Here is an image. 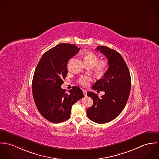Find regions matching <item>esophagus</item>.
I'll list each match as a JSON object with an SVG mask.
<instances>
[{
    "mask_svg": "<svg viewBox=\"0 0 159 159\" xmlns=\"http://www.w3.org/2000/svg\"><path fill=\"white\" fill-rule=\"evenodd\" d=\"M83 93H84V96H87V91L86 90H83Z\"/></svg>",
    "mask_w": 159,
    "mask_h": 159,
    "instance_id": "34e87169",
    "label": "esophagus"
}]
</instances>
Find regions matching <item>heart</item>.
<instances>
[{"mask_svg": "<svg viewBox=\"0 0 159 159\" xmlns=\"http://www.w3.org/2000/svg\"><path fill=\"white\" fill-rule=\"evenodd\" d=\"M84 60L86 65L94 66V72L98 76L103 75L108 68V62L105 60H101L98 61V56L92 52H87L84 54ZM91 80V78L88 75L82 76L79 78L78 82L82 87H87L88 82Z\"/></svg>", "mask_w": 159, "mask_h": 159, "instance_id": "heart-1", "label": "heart"}]
</instances>
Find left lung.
I'll return each mask as SVG.
<instances>
[{
  "label": "left lung",
  "mask_w": 159,
  "mask_h": 159,
  "mask_svg": "<svg viewBox=\"0 0 159 159\" xmlns=\"http://www.w3.org/2000/svg\"><path fill=\"white\" fill-rule=\"evenodd\" d=\"M108 59V68L94 84L93 89L103 91L101 98L93 92L87 96L93 100V104L87 110L89 120L96 123L104 124L115 119L123 111L127 102L131 87L129 70L122 56L115 50L106 46L96 48ZM98 90V91H99Z\"/></svg>",
  "instance_id": "obj_1"
}]
</instances>
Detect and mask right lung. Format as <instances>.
Listing matches in <instances>:
<instances>
[{
	"mask_svg": "<svg viewBox=\"0 0 159 159\" xmlns=\"http://www.w3.org/2000/svg\"><path fill=\"white\" fill-rule=\"evenodd\" d=\"M79 50L74 44H59L44 53L36 68L32 80L34 101L41 115L53 123L68 120L72 106L84 97L78 87L70 89V94L61 88L68 74V61Z\"/></svg>",
	"mask_w": 159,
	"mask_h": 159,
	"instance_id": "add662e5",
	"label": "right lung"
}]
</instances>
